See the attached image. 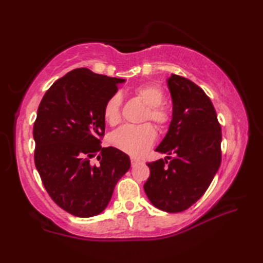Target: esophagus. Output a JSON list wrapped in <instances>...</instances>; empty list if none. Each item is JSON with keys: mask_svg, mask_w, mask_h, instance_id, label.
Segmentation results:
<instances>
[{"mask_svg": "<svg viewBox=\"0 0 263 263\" xmlns=\"http://www.w3.org/2000/svg\"><path fill=\"white\" fill-rule=\"evenodd\" d=\"M130 160H131V164H132V165H135V164L139 163V159H138V158H136V157H131V158H130Z\"/></svg>", "mask_w": 263, "mask_h": 263, "instance_id": "1", "label": "esophagus"}]
</instances>
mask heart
<instances>
[{
    "mask_svg": "<svg viewBox=\"0 0 263 263\" xmlns=\"http://www.w3.org/2000/svg\"><path fill=\"white\" fill-rule=\"evenodd\" d=\"M137 96L147 106L143 121H153L156 126L164 130L171 123V111L163 105L165 93L157 83H144L135 89ZM122 97L114 93L106 100L103 109L104 119L110 126L119 124L122 119ZM156 140V131L152 124L144 123L141 125H125L113 132L109 142L114 147L132 156H140L153 146Z\"/></svg>",
    "mask_w": 263,
    "mask_h": 263,
    "instance_id": "b5f03b06",
    "label": "heart"
}]
</instances>
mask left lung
<instances>
[{
  "label": "left lung",
  "instance_id": "1",
  "mask_svg": "<svg viewBox=\"0 0 263 263\" xmlns=\"http://www.w3.org/2000/svg\"><path fill=\"white\" fill-rule=\"evenodd\" d=\"M167 85L173 117L156 152L176 157L148 163L150 176L143 189L156 208L181 212L202 197L219 168L221 127L210 98L199 86L177 74Z\"/></svg>",
  "mask_w": 263,
  "mask_h": 263
}]
</instances>
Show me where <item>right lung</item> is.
<instances>
[{"mask_svg": "<svg viewBox=\"0 0 263 263\" xmlns=\"http://www.w3.org/2000/svg\"><path fill=\"white\" fill-rule=\"evenodd\" d=\"M124 81L74 69L55 81L39 104L33 123L36 168L49 197L73 216L100 214L131 166L126 154L100 144L104 105ZM93 157L97 164L91 163Z\"/></svg>", "mask_w": 263, "mask_h": 263, "instance_id": "1", "label": "right lung"}]
</instances>
